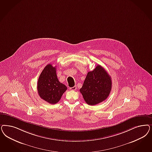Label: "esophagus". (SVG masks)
<instances>
[{"label":"esophagus","mask_w":152,"mask_h":152,"mask_svg":"<svg viewBox=\"0 0 152 152\" xmlns=\"http://www.w3.org/2000/svg\"><path fill=\"white\" fill-rule=\"evenodd\" d=\"M69 89L72 91H75L77 89V87L75 86H74L73 87H70Z\"/></svg>","instance_id":"1"}]
</instances>
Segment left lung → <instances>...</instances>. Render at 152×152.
Wrapping results in <instances>:
<instances>
[{"label":"left lung","instance_id":"8db88e82","mask_svg":"<svg viewBox=\"0 0 152 152\" xmlns=\"http://www.w3.org/2000/svg\"><path fill=\"white\" fill-rule=\"evenodd\" d=\"M111 88V77L103 67L98 65L93 71L87 73L80 92L86 102L93 106L107 99Z\"/></svg>","mask_w":152,"mask_h":152}]
</instances>
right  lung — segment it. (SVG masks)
<instances>
[{"mask_svg": "<svg viewBox=\"0 0 152 152\" xmlns=\"http://www.w3.org/2000/svg\"><path fill=\"white\" fill-rule=\"evenodd\" d=\"M67 87L60 83L56 75V66L47 65L37 82V91L39 97L50 104L58 103Z\"/></svg>", "mask_w": 152, "mask_h": 152, "instance_id": "add662e5", "label": "right lung"}]
</instances>
